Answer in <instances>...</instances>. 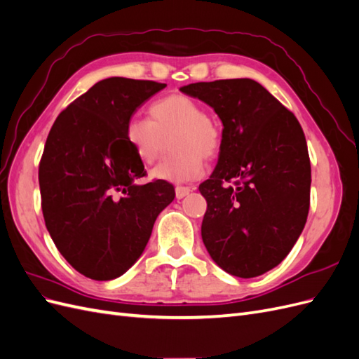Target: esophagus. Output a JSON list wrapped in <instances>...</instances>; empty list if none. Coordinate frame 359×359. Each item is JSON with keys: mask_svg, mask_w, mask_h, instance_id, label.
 Wrapping results in <instances>:
<instances>
[{"mask_svg": "<svg viewBox=\"0 0 359 359\" xmlns=\"http://www.w3.org/2000/svg\"><path fill=\"white\" fill-rule=\"evenodd\" d=\"M190 191H191L190 187L177 186V187H175V196H177V199H182V198H186Z\"/></svg>", "mask_w": 359, "mask_h": 359, "instance_id": "34e87169", "label": "esophagus"}]
</instances>
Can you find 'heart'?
Listing matches in <instances>:
<instances>
[{
  "instance_id": "1",
  "label": "heart",
  "mask_w": 359,
  "mask_h": 359,
  "mask_svg": "<svg viewBox=\"0 0 359 359\" xmlns=\"http://www.w3.org/2000/svg\"><path fill=\"white\" fill-rule=\"evenodd\" d=\"M148 118L133 116L126 126V140L145 165L154 163L172 136L175 156L151 170L154 180L186 184L202 177L203 158H212L220 148V128L205 115L203 107L184 94H172L154 102Z\"/></svg>"
}]
</instances>
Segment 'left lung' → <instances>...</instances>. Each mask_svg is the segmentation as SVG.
Here are the masks:
<instances>
[{"mask_svg":"<svg viewBox=\"0 0 359 359\" xmlns=\"http://www.w3.org/2000/svg\"><path fill=\"white\" fill-rule=\"evenodd\" d=\"M211 106L223 123L219 161L199 191L206 199L202 240L226 273L252 278L295 245L310 208L311 168L302 128L253 79L180 88ZM234 181L233 187L225 182Z\"/></svg>","mask_w":359,"mask_h":359,"instance_id":"1","label":"left lung"}]
</instances>
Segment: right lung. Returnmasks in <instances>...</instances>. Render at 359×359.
Instances as JSON below:
<instances>
[{
    "label": "right lung",
    "mask_w": 359,
    "mask_h": 359,
    "mask_svg": "<svg viewBox=\"0 0 359 359\" xmlns=\"http://www.w3.org/2000/svg\"><path fill=\"white\" fill-rule=\"evenodd\" d=\"M165 86L103 79L70 103L48 135L39 166L43 217L58 252L85 277L123 276L175 198L166 181L135 182L147 172L126 140L128 119Z\"/></svg>",
    "instance_id": "1"
}]
</instances>
